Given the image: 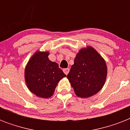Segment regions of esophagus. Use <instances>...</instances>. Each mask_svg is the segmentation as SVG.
I'll return each mask as SVG.
<instances>
[{
    "instance_id": "34e87169",
    "label": "esophagus",
    "mask_w": 130,
    "mask_h": 130,
    "mask_svg": "<svg viewBox=\"0 0 130 130\" xmlns=\"http://www.w3.org/2000/svg\"><path fill=\"white\" fill-rule=\"evenodd\" d=\"M69 69H68V68H66V69H63V72L65 73V75H67L68 73H69Z\"/></svg>"
}]
</instances>
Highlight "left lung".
Wrapping results in <instances>:
<instances>
[{
	"label": "left lung",
	"mask_w": 130,
	"mask_h": 130,
	"mask_svg": "<svg viewBox=\"0 0 130 130\" xmlns=\"http://www.w3.org/2000/svg\"><path fill=\"white\" fill-rule=\"evenodd\" d=\"M107 74L104 59L94 48L88 46L76 55L67 77L77 96L88 98L102 89Z\"/></svg>",
	"instance_id": "8db88e82"
}]
</instances>
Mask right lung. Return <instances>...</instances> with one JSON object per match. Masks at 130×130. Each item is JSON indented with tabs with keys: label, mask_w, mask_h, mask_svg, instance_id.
Listing matches in <instances>:
<instances>
[{
	"label": "right lung",
	"mask_w": 130,
	"mask_h": 130,
	"mask_svg": "<svg viewBox=\"0 0 130 130\" xmlns=\"http://www.w3.org/2000/svg\"><path fill=\"white\" fill-rule=\"evenodd\" d=\"M48 55V52H36L25 69V80L28 89L44 99L52 96L59 82L66 77L59 65L49 60Z\"/></svg>",
	"instance_id": "right-lung-1"
}]
</instances>
